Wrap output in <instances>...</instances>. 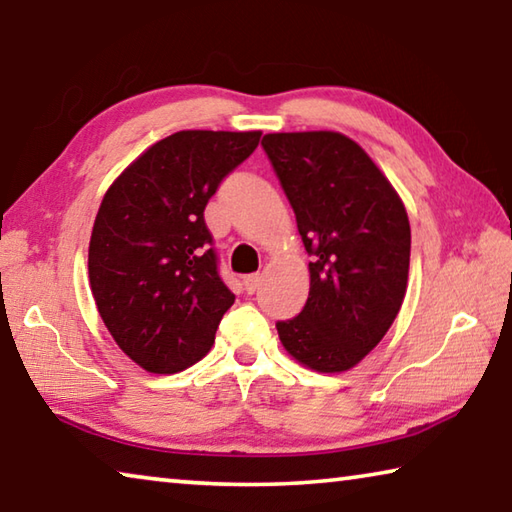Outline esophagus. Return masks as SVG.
Masks as SVG:
<instances>
[{
  "mask_svg": "<svg viewBox=\"0 0 512 512\" xmlns=\"http://www.w3.org/2000/svg\"><path fill=\"white\" fill-rule=\"evenodd\" d=\"M244 287H246L248 293H255L257 287H259V275H257V273L246 275V277H244Z\"/></svg>",
  "mask_w": 512,
  "mask_h": 512,
  "instance_id": "1",
  "label": "esophagus"
}]
</instances>
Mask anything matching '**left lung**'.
Wrapping results in <instances>:
<instances>
[{"mask_svg":"<svg viewBox=\"0 0 512 512\" xmlns=\"http://www.w3.org/2000/svg\"><path fill=\"white\" fill-rule=\"evenodd\" d=\"M262 146L314 257L307 305L296 318L280 320L277 334L302 366L350 370L400 314L411 257L406 207L348 135L268 133Z\"/></svg>","mask_w":512,"mask_h":512,"instance_id":"left-lung-1","label":"left lung"}]
</instances>
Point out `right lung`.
Masks as SVG:
<instances>
[{
	"label": "right lung",
	"instance_id": "1",
	"mask_svg": "<svg viewBox=\"0 0 512 512\" xmlns=\"http://www.w3.org/2000/svg\"><path fill=\"white\" fill-rule=\"evenodd\" d=\"M259 131H180L149 146L108 187L88 271L99 316L137 366L173 375L210 352L235 302L216 271L203 212Z\"/></svg>",
	"mask_w": 512,
	"mask_h": 512
}]
</instances>
